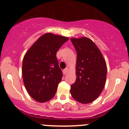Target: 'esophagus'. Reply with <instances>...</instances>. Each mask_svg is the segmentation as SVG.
<instances>
[{
  "mask_svg": "<svg viewBox=\"0 0 129 129\" xmlns=\"http://www.w3.org/2000/svg\"><path fill=\"white\" fill-rule=\"evenodd\" d=\"M62 72H63V75H66V74H67V72H68V69H67V68L63 70V71H62Z\"/></svg>",
  "mask_w": 129,
  "mask_h": 129,
  "instance_id": "obj_1",
  "label": "esophagus"
}]
</instances>
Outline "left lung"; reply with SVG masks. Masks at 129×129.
<instances>
[{
	"instance_id": "8db88e82",
	"label": "left lung",
	"mask_w": 129,
	"mask_h": 129,
	"mask_svg": "<svg viewBox=\"0 0 129 129\" xmlns=\"http://www.w3.org/2000/svg\"><path fill=\"white\" fill-rule=\"evenodd\" d=\"M76 50L77 79L71 85V95L82 104L96 99L103 90L107 76L105 61L95 44L87 37L71 39Z\"/></svg>"
}]
</instances>
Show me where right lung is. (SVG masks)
Listing matches in <instances>:
<instances>
[{
    "label": "right lung",
    "instance_id": "1",
    "mask_svg": "<svg viewBox=\"0 0 129 129\" xmlns=\"http://www.w3.org/2000/svg\"><path fill=\"white\" fill-rule=\"evenodd\" d=\"M68 38L47 33L27 52L23 59L24 84L30 95L45 102L54 97L63 76L58 66L57 52Z\"/></svg>",
    "mask_w": 129,
    "mask_h": 129
}]
</instances>
